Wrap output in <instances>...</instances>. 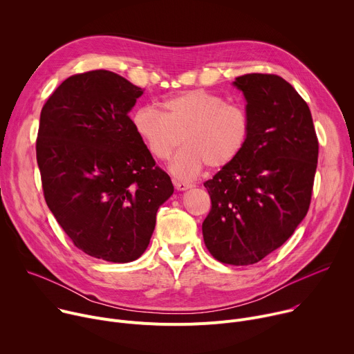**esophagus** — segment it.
Segmentation results:
<instances>
[{
  "mask_svg": "<svg viewBox=\"0 0 354 354\" xmlns=\"http://www.w3.org/2000/svg\"><path fill=\"white\" fill-rule=\"evenodd\" d=\"M174 185H175V189L176 190H187L192 187L190 183H185V182H178V180H174Z\"/></svg>",
  "mask_w": 354,
  "mask_h": 354,
  "instance_id": "obj_1",
  "label": "esophagus"
}]
</instances>
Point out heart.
I'll return each instance as SVG.
<instances>
[{"instance_id": "1", "label": "heart", "mask_w": 354, "mask_h": 354, "mask_svg": "<svg viewBox=\"0 0 354 354\" xmlns=\"http://www.w3.org/2000/svg\"><path fill=\"white\" fill-rule=\"evenodd\" d=\"M131 124L148 153L168 161L183 141L171 169L179 179L197 176L206 165L228 167L243 151L249 138L246 112L225 99L201 89L183 92L164 104V115L154 108H138Z\"/></svg>"}]
</instances>
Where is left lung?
Returning <instances> with one entry per match:
<instances>
[{"label": "left lung", "mask_w": 354, "mask_h": 354, "mask_svg": "<svg viewBox=\"0 0 354 354\" xmlns=\"http://www.w3.org/2000/svg\"><path fill=\"white\" fill-rule=\"evenodd\" d=\"M249 138L241 156L205 182L212 209L201 225L214 259L234 266L262 261L308 213L318 164L311 111L274 74H245Z\"/></svg>", "instance_id": "1"}]
</instances>
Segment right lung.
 I'll return each instance as SVG.
<instances>
[{"mask_svg":"<svg viewBox=\"0 0 354 354\" xmlns=\"http://www.w3.org/2000/svg\"><path fill=\"white\" fill-rule=\"evenodd\" d=\"M142 91L106 70L75 74L40 113L36 158L46 203L78 249L113 263L144 254L174 193L129 118Z\"/></svg>","mask_w":354,"mask_h":354,"instance_id":"add662e5","label":"right lung"}]
</instances>
